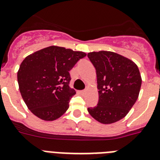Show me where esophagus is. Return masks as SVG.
<instances>
[{
  "mask_svg": "<svg viewBox=\"0 0 160 160\" xmlns=\"http://www.w3.org/2000/svg\"><path fill=\"white\" fill-rule=\"evenodd\" d=\"M87 92V90H82L81 91V94H85V93Z\"/></svg>",
  "mask_w": 160,
  "mask_h": 160,
  "instance_id": "1",
  "label": "esophagus"
}]
</instances>
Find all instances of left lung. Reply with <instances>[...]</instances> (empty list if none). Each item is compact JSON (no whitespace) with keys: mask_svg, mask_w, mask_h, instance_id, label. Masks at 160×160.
Listing matches in <instances>:
<instances>
[{"mask_svg":"<svg viewBox=\"0 0 160 160\" xmlns=\"http://www.w3.org/2000/svg\"><path fill=\"white\" fill-rule=\"evenodd\" d=\"M95 67L98 102L87 109L98 122L111 124L128 114L140 91L142 78L133 61L111 51L90 52L87 54Z\"/></svg>","mask_w":160,"mask_h":160,"instance_id":"8db88e82","label":"left lung"}]
</instances>
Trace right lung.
I'll return each mask as SVG.
<instances>
[{
    "label": "right lung",
    "mask_w": 160,
    "mask_h": 160,
    "mask_svg": "<svg viewBox=\"0 0 160 160\" xmlns=\"http://www.w3.org/2000/svg\"><path fill=\"white\" fill-rule=\"evenodd\" d=\"M87 53L57 46L28 55L18 71L20 93L29 111L45 121L60 118L69 108L70 71Z\"/></svg>",
    "instance_id": "obj_1"
}]
</instances>
